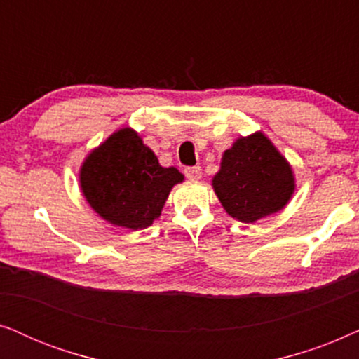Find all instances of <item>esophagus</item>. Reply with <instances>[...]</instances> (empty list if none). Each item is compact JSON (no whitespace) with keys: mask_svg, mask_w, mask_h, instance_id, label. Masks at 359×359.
Masks as SVG:
<instances>
[{"mask_svg":"<svg viewBox=\"0 0 359 359\" xmlns=\"http://www.w3.org/2000/svg\"><path fill=\"white\" fill-rule=\"evenodd\" d=\"M184 175H186V178H189V180H199L201 178V166H188V168H184Z\"/></svg>","mask_w":359,"mask_h":359,"instance_id":"1","label":"esophagus"}]
</instances>
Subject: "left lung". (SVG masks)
I'll list each match as a JSON object with an SVG mask.
<instances>
[{"instance_id":"8db88e82","label":"left lung","mask_w":359,"mask_h":359,"mask_svg":"<svg viewBox=\"0 0 359 359\" xmlns=\"http://www.w3.org/2000/svg\"><path fill=\"white\" fill-rule=\"evenodd\" d=\"M212 186L224 209L250 224L281 210L294 191L292 171L263 134L238 139L224 154Z\"/></svg>"}]
</instances>
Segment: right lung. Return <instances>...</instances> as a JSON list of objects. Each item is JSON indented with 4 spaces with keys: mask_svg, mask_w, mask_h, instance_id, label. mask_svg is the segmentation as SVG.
Returning a JSON list of instances; mask_svg holds the SVG:
<instances>
[{
    "mask_svg": "<svg viewBox=\"0 0 359 359\" xmlns=\"http://www.w3.org/2000/svg\"><path fill=\"white\" fill-rule=\"evenodd\" d=\"M83 194L107 222L139 230L160 217L171 188L183 181L176 168H163L132 129L112 134L85 160Z\"/></svg>",
    "mask_w": 359,
    "mask_h": 359,
    "instance_id": "1",
    "label": "right lung"
}]
</instances>
